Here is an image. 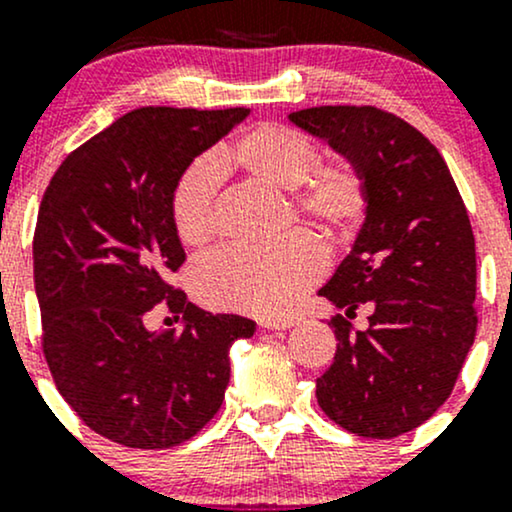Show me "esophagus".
I'll use <instances>...</instances> for the list:
<instances>
[{"label": "esophagus", "mask_w": 512, "mask_h": 512, "mask_svg": "<svg viewBox=\"0 0 512 512\" xmlns=\"http://www.w3.org/2000/svg\"><path fill=\"white\" fill-rule=\"evenodd\" d=\"M296 325V317H276V320H262L264 330H289Z\"/></svg>", "instance_id": "1"}]
</instances>
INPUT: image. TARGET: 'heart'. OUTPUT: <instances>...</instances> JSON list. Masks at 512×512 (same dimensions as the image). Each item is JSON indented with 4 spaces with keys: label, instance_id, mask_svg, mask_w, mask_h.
<instances>
[{
    "label": "heart",
    "instance_id": "obj_1",
    "mask_svg": "<svg viewBox=\"0 0 512 512\" xmlns=\"http://www.w3.org/2000/svg\"><path fill=\"white\" fill-rule=\"evenodd\" d=\"M320 161L313 139L286 125H257L221 146L211 161L190 163L170 190V221L180 243L204 248L216 231L219 173L248 175L279 192H290L296 219L327 243H344L361 228L368 185L349 158ZM325 274V255L308 236H291L267 248H228L199 267L197 291L226 310L281 315Z\"/></svg>",
    "mask_w": 512,
    "mask_h": 512
}]
</instances>
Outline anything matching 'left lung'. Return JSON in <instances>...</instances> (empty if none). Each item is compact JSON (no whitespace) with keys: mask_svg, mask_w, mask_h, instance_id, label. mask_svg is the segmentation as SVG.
I'll return each mask as SVG.
<instances>
[{"mask_svg":"<svg viewBox=\"0 0 512 512\" xmlns=\"http://www.w3.org/2000/svg\"><path fill=\"white\" fill-rule=\"evenodd\" d=\"M289 120L354 161L368 185L366 221L320 296L346 316L363 302L374 315L363 333L332 317L339 344L317 378V402L349 433L397 438L450 397L474 344L477 252L467 207L436 146L402 117L373 105H320Z\"/></svg>","mask_w":512,"mask_h":512,"instance_id":"8db88e82","label":"left lung"}]
</instances>
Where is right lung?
Listing matches in <instances>:
<instances>
[{
	"instance_id": "obj_1",
	"label": "right lung",
	"mask_w": 512,
	"mask_h": 512,
	"mask_svg": "<svg viewBox=\"0 0 512 512\" xmlns=\"http://www.w3.org/2000/svg\"><path fill=\"white\" fill-rule=\"evenodd\" d=\"M248 108H139L72 151L52 175L33 236L43 354L60 395L113 443H185L221 409L228 349L255 334L240 315H211L170 284L185 262L170 190ZM167 301L183 332L143 317Z\"/></svg>"
}]
</instances>
